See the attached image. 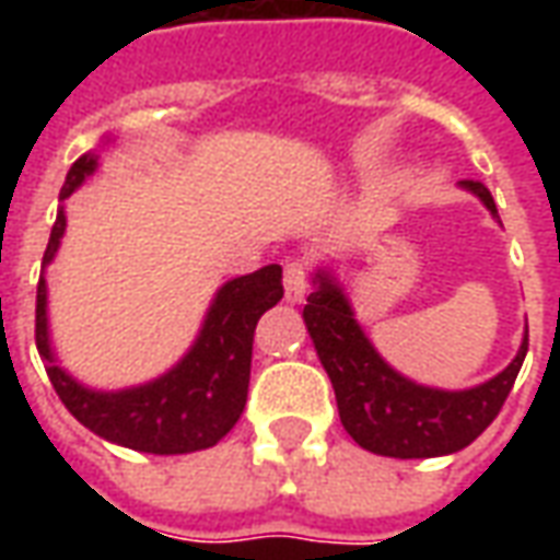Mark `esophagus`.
Listing matches in <instances>:
<instances>
[{"label": "esophagus", "instance_id": "obj_1", "mask_svg": "<svg viewBox=\"0 0 560 560\" xmlns=\"http://www.w3.org/2000/svg\"><path fill=\"white\" fill-rule=\"evenodd\" d=\"M305 293H308V272H305L303 260L284 264V300L288 303H303Z\"/></svg>", "mask_w": 560, "mask_h": 560}]
</instances>
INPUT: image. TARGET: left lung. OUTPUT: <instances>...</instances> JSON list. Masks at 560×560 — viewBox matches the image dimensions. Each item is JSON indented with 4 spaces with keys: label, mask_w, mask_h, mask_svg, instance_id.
<instances>
[{
    "label": "left lung",
    "mask_w": 560,
    "mask_h": 560,
    "mask_svg": "<svg viewBox=\"0 0 560 560\" xmlns=\"http://www.w3.org/2000/svg\"><path fill=\"white\" fill-rule=\"evenodd\" d=\"M458 185L498 219L486 185L474 179ZM312 284L315 291L303 308L305 329L332 381L341 425L363 450L389 458L450 456L477 441L498 417L528 353V324L504 372L468 389L425 387L396 372L375 351L332 269L317 267Z\"/></svg>",
    "instance_id": "8db88e82"
}]
</instances>
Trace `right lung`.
Masks as SVG:
<instances>
[{
	"label": "right lung",
	"mask_w": 560,
	"mask_h": 560,
	"mask_svg": "<svg viewBox=\"0 0 560 560\" xmlns=\"http://www.w3.org/2000/svg\"><path fill=\"white\" fill-rule=\"evenodd\" d=\"M110 143H116V138L107 135L102 147ZM98 161L102 152L90 149L71 164L66 185L59 191L62 203L44 252V267L54 264L66 236V200L98 171ZM281 296L284 288H281L279 264L224 281L209 303L197 339L179 357V363L138 387L95 389L59 365L50 341L47 281L42 272L38 305H35V345L62 405L90 432L110 444L140 450V453L179 456V453L215 446L236 425L248 396L257 320Z\"/></svg>",
	"instance_id": "1"
}]
</instances>
